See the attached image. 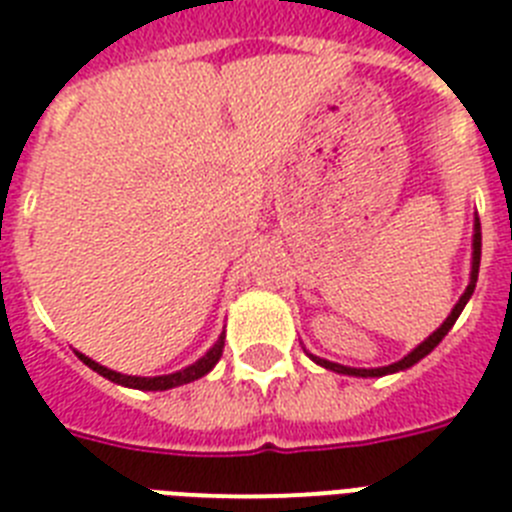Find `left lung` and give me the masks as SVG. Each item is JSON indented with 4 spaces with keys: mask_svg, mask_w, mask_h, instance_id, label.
Instances as JSON below:
<instances>
[{
    "mask_svg": "<svg viewBox=\"0 0 512 512\" xmlns=\"http://www.w3.org/2000/svg\"><path fill=\"white\" fill-rule=\"evenodd\" d=\"M479 263H482V223H479V216H476L474 218V239H471V273H468L466 291H463L461 299L455 302V307L450 309V315L445 317V322H442L440 328H437L429 338H424V341L419 343L414 351H409V354L403 356V359H398V362L388 364V367L362 369V367H346V364H338V362H328V359H320V356L309 354L307 349H304V351H307L309 359H312L315 364H320V367L330 369V372H338V375H349V377H382V375H393V372H403V369L414 367L416 362H422L424 356L435 351L437 343L448 336V330L455 325V320H458V315H461L463 307H466L468 299H471V294H474V289H476V278H479Z\"/></svg>",
    "mask_w": 512,
    "mask_h": 512,
    "instance_id": "obj_1",
    "label": "left lung"
}]
</instances>
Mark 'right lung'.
Segmentation results:
<instances>
[{"instance_id":"right-lung-1","label":"right lung","mask_w":512,"mask_h":512,"mask_svg":"<svg viewBox=\"0 0 512 512\" xmlns=\"http://www.w3.org/2000/svg\"><path fill=\"white\" fill-rule=\"evenodd\" d=\"M223 338H226V333H221L218 336V341L210 346L208 351H205V356H200L195 364H190V367L179 369V372H171V375H158V377H135V375H122V372H114V369L103 367V364L93 362L90 356L80 354V351H75L77 359L83 364H88L93 372H98L101 377H106V380L117 382V385H124V388H135V390H171V388H179V385H187V382H195L200 380V377H205L210 372V369L216 367L218 359H221L223 354Z\"/></svg>"}]
</instances>
